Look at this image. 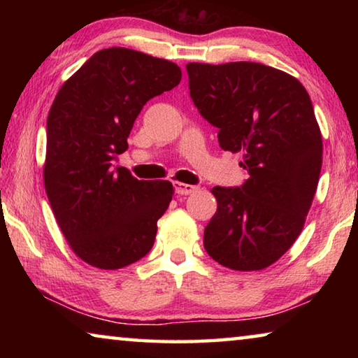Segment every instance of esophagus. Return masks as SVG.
<instances>
[{
  "mask_svg": "<svg viewBox=\"0 0 358 358\" xmlns=\"http://www.w3.org/2000/svg\"><path fill=\"white\" fill-rule=\"evenodd\" d=\"M194 191H197V186L180 183V181L175 183V192L180 194V196H189V194H192Z\"/></svg>",
  "mask_w": 358,
  "mask_h": 358,
  "instance_id": "34e87169",
  "label": "esophagus"
}]
</instances>
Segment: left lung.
<instances>
[{
    "label": "left lung",
    "mask_w": 358,
    "mask_h": 358,
    "mask_svg": "<svg viewBox=\"0 0 358 358\" xmlns=\"http://www.w3.org/2000/svg\"><path fill=\"white\" fill-rule=\"evenodd\" d=\"M189 94L224 151L243 155L240 187L215 186L203 246L217 264L264 270L299 238L317 189L322 136L310 94L287 72L251 62L187 63Z\"/></svg>",
    "instance_id": "obj_1"
}]
</instances>
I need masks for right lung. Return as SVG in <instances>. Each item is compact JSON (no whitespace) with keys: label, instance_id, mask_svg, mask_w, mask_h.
<instances>
[{"label":"right lung","instance_id":"right-lung-1","mask_svg":"<svg viewBox=\"0 0 358 358\" xmlns=\"http://www.w3.org/2000/svg\"><path fill=\"white\" fill-rule=\"evenodd\" d=\"M181 80L177 64L124 47L94 55L63 83L47 118L44 185L59 229L83 262L118 270L147 256L171 181L113 167L137 115Z\"/></svg>","mask_w":358,"mask_h":358}]
</instances>
